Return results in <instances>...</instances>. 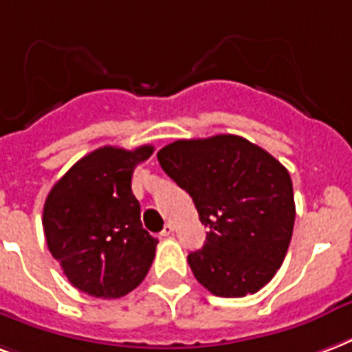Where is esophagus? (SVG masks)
Wrapping results in <instances>:
<instances>
[{
    "label": "esophagus",
    "instance_id": "34e87169",
    "mask_svg": "<svg viewBox=\"0 0 352 352\" xmlns=\"http://www.w3.org/2000/svg\"><path fill=\"white\" fill-rule=\"evenodd\" d=\"M173 231H175V226H173V223H166V228L162 229V235L164 236L173 235Z\"/></svg>",
    "mask_w": 352,
    "mask_h": 352
}]
</instances>
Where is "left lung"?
I'll use <instances>...</instances> for the list:
<instances>
[{
    "label": "left lung",
    "mask_w": 352,
    "mask_h": 352,
    "mask_svg": "<svg viewBox=\"0 0 352 352\" xmlns=\"http://www.w3.org/2000/svg\"><path fill=\"white\" fill-rule=\"evenodd\" d=\"M156 156L209 228L203 248L188 256L197 282L223 298L265 287L282 267L295 226L287 169L233 134L177 140Z\"/></svg>",
    "instance_id": "1"
}]
</instances>
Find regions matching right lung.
Returning <instances> with one entry per match:
<instances>
[{
	"instance_id": "obj_1",
	"label": "right lung",
	"mask_w": 352,
	"mask_h": 352,
	"mask_svg": "<svg viewBox=\"0 0 352 352\" xmlns=\"http://www.w3.org/2000/svg\"><path fill=\"white\" fill-rule=\"evenodd\" d=\"M153 151V145L100 147L80 158L46 197L48 250L85 295L119 298L149 272L158 241L143 229L130 183L134 168Z\"/></svg>"
}]
</instances>
